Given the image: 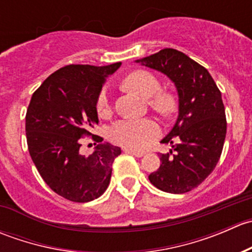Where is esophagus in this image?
Wrapping results in <instances>:
<instances>
[{
	"instance_id": "obj_1",
	"label": "esophagus",
	"mask_w": 252,
	"mask_h": 252,
	"mask_svg": "<svg viewBox=\"0 0 252 252\" xmlns=\"http://www.w3.org/2000/svg\"><path fill=\"white\" fill-rule=\"evenodd\" d=\"M124 152H126V154H129V155H133V156H135V157H142V156H144V152L134 151V150L126 149V150H124Z\"/></svg>"
}]
</instances>
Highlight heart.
<instances>
[{
	"label": "heart",
	"instance_id": "b5f03b06",
	"mask_svg": "<svg viewBox=\"0 0 252 252\" xmlns=\"http://www.w3.org/2000/svg\"><path fill=\"white\" fill-rule=\"evenodd\" d=\"M124 86L144 97H149L151 107L161 114H169L174 108V98L171 94L159 90L158 79L146 70H135L126 75ZM110 96L107 89L100 91L96 101V110L100 114L110 111ZM110 139L116 144L130 150H141L159 135V126L150 118L121 119L108 131Z\"/></svg>",
	"mask_w": 252,
	"mask_h": 252
}]
</instances>
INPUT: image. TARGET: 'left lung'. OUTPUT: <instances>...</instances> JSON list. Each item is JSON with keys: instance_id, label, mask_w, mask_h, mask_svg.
Wrapping results in <instances>:
<instances>
[{"instance_id": "1", "label": "left lung", "mask_w": 252, "mask_h": 252, "mask_svg": "<svg viewBox=\"0 0 252 252\" xmlns=\"http://www.w3.org/2000/svg\"><path fill=\"white\" fill-rule=\"evenodd\" d=\"M135 62L166 74L177 88L178 118L161 140L172 150L159 155L161 166L149 179L162 191L184 194L199 187L220 161L227 134L222 95L205 67L174 48Z\"/></svg>"}]
</instances>
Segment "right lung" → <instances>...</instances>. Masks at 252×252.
I'll list each match as a JSON object with an SVG mask.
<instances>
[{"label":"right lung","instance_id":"1","mask_svg":"<svg viewBox=\"0 0 252 252\" xmlns=\"http://www.w3.org/2000/svg\"><path fill=\"white\" fill-rule=\"evenodd\" d=\"M122 63L69 64L48 77L32 94L25 116L29 154L48 187L73 202L100 197L111 180L112 163L121 147L93 136L95 151L80 152V139L98 123L96 101L106 78Z\"/></svg>","mask_w":252,"mask_h":252}]
</instances>
